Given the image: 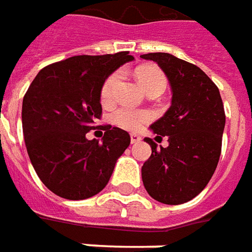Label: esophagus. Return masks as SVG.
<instances>
[{"instance_id":"obj_1","label":"esophagus","mask_w":252,"mask_h":252,"mask_svg":"<svg viewBox=\"0 0 252 252\" xmlns=\"http://www.w3.org/2000/svg\"><path fill=\"white\" fill-rule=\"evenodd\" d=\"M130 141H131V144H135V142H140L141 137H140V135L134 134V133H131V134H130Z\"/></svg>"}]
</instances>
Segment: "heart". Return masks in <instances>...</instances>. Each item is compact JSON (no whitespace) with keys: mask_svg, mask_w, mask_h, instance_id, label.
Here are the masks:
<instances>
[{"mask_svg":"<svg viewBox=\"0 0 252 252\" xmlns=\"http://www.w3.org/2000/svg\"><path fill=\"white\" fill-rule=\"evenodd\" d=\"M135 77L145 92L152 88H164L165 87V76L156 66H141L135 70ZM119 80H121L119 72L111 73L106 78L100 91V100L103 104L107 106L114 101L115 89H117ZM151 118V114L146 111H138V110H133V108H119L114 112L112 119L118 126H121L123 129L138 130L142 125L149 122Z\"/></svg>","mask_w":252,"mask_h":252,"instance_id":"1","label":"heart"}]
</instances>
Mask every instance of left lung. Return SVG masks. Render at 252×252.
Wrapping results in <instances>:
<instances>
[{
    "mask_svg": "<svg viewBox=\"0 0 252 252\" xmlns=\"http://www.w3.org/2000/svg\"><path fill=\"white\" fill-rule=\"evenodd\" d=\"M168 78L172 101L168 111L151 125L168 146L146 137L152 155L141 174L146 191L167 205H180L197 197L213 176L221 155L225 112L220 91L198 66L167 53H149Z\"/></svg>",
    "mask_w": 252,
    "mask_h": 252,
    "instance_id": "left-lung-1",
    "label": "left lung"
}]
</instances>
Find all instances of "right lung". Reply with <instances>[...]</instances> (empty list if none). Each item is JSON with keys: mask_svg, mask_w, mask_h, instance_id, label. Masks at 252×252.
Segmentation results:
<instances>
[{"mask_svg": "<svg viewBox=\"0 0 252 252\" xmlns=\"http://www.w3.org/2000/svg\"><path fill=\"white\" fill-rule=\"evenodd\" d=\"M134 60L129 51L76 55L43 67L23 99V133L39 179L65 199H87L100 192L118 158L130 145L127 131L100 119V91L119 66ZM94 127L105 130L102 142L86 140Z\"/></svg>", "mask_w": 252, "mask_h": 252, "instance_id": "add662e5", "label": "right lung"}]
</instances>
